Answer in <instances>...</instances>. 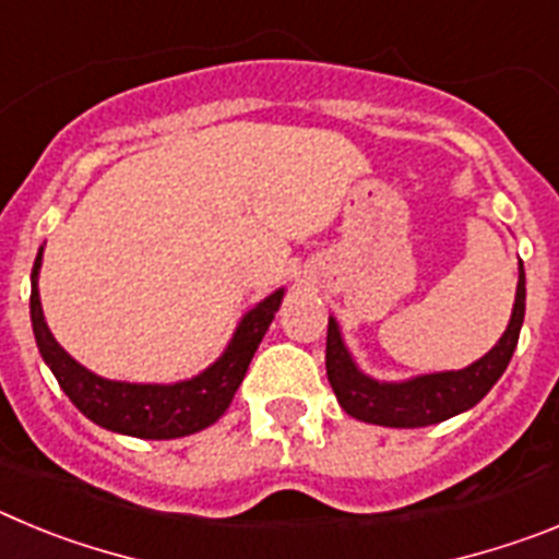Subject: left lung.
Masks as SVG:
<instances>
[{
  "mask_svg": "<svg viewBox=\"0 0 559 559\" xmlns=\"http://www.w3.org/2000/svg\"><path fill=\"white\" fill-rule=\"evenodd\" d=\"M523 310H526V276H518L515 308L507 333L501 335L496 347L484 355L481 360L471 364L459 372L423 374V378L406 380V383H378L358 372V367L349 358L344 341H341L338 324L328 322V380L338 397L341 408L355 419L374 423V426L389 428H426L433 423L453 417L459 412H467L496 386L512 353L518 347L521 335Z\"/></svg>",
  "mask_w": 559,
  "mask_h": 559,
  "instance_id": "left-lung-1",
  "label": "left lung"
}]
</instances>
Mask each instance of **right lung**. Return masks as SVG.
Masks as SVG:
<instances>
[{"mask_svg": "<svg viewBox=\"0 0 559 559\" xmlns=\"http://www.w3.org/2000/svg\"><path fill=\"white\" fill-rule=\"evenodd\" d=\"M38 269H41V251H38L33 276H29L33 280L29 319H33V333H36L41 358L58 378V386L92 423L108 428V431L140 439H176L212 426L229 408L265 330L274 322V313L283 302V290H274L269 299L249 310L226 353L199 378L181 380L173 386L120 383V380H106L88 372L52 338L47 322H44L41 299H38Z\"/></svg>", "mask_w": 559, "mask_h": 559, "instance_id": "obj_1", "label": "right lung"}]
</instances>
